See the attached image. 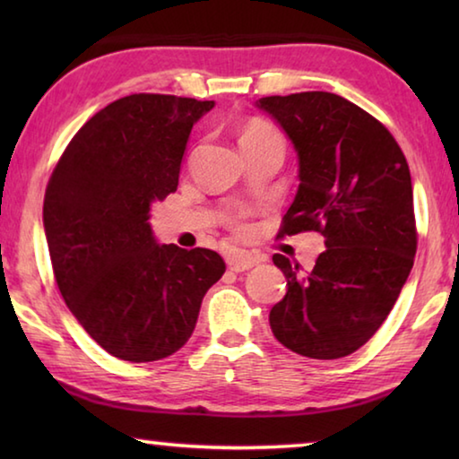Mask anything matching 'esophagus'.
<instances>
[{"mask_svg": "<svg viewBox=\"0 0 459 459\" xmlns=\"http://www.w3.org/2000/svg\"><path fill=\"white\" fill-rule=\"evenodd\" d=\"M227 263H229L230 271H237V273H240V271H247L255 265H259L261 259L257 257V255H251L247 251H230L227 255Z\"/></svg>", "mask_w": 459, "mask_h": 459, "instance_id": "obj_1", "label": "esophagus"}]
</instances>
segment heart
<instances>
[{
	"instance_id": "heart-1",
	"label": "heart",
	"mask_w": 459,
	"mask_h": 459,
	"mask_svg": "<svg viewBox=\"0 0 459 459\" xmlns=\"http://www.w3.org/2000/svg\"><path fill=\"white\" fill-rule=\"evenodd\" d=\"M281 142V137H279L277 131L269 126L265 121H259V119H253L248 121L243 134H240V147H251V145H257L263 142Z\"/></svg>"
}]
</instances>
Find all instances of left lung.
I'll use <instances>...</instances> for the list:
<instances>
[{
  "instance_id": "8db88e82",
  "label": "left lung",
  "mask_w": 459,
  "mask_h": 459,
  "mask_svg": "<svg viewBox=\"0 0 459 459\" xmlns=\"http://www.w3.org/2000/svg\"><path fill=\"white\" fill-rule=\"evenodd\" d=\"M298 153L299 188L281 235L317 230L325 251L304 273L273 255L287 291L269 324L307 359L352 354L386 320L413 267V186L405 155L385 126L333 92L263 97Z\"/></svg>"
}]
</instances>
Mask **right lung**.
<instances>
[{"label":"right lung","instance_id":"right-lung-1","mask_svg":"<svg viewBox=\"0 0 459 459\" xmlns=\"http://www.w3.org/2000/svg\"><path fill=\"white\" fill-rule=\"evenodd\" d=\"M214 100L129 95L84 123L54 168L44 232L68 309L108 354L166 359L224 273L211 248L160 245L152 204L176 192L194 123Z\"/></svg>","mask_w":459,"mask_h":459}]
</instances>
